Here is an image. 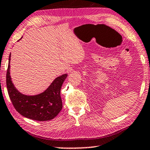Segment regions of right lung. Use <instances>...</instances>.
<instances>
[{
    "mask_svg": "<svg viewBox=\"0 0 150 150\" xmlns=\"http://www.w3.org/2000/svg\"><path fill=\"white\" fill-rule=\"evenodd\" d=\"M11 54L6 72V87L16 111L24 117L36 121H49L58 115L63 108L61 88L67 75L57 77L44 92L36 96H25L14 86L10 75Z\"/></svg>",
    "mask_w": 150,
    "mask_h": 150,
    "instance_id": "obj_1",
    "label": "right lung"
}]
</instances>
